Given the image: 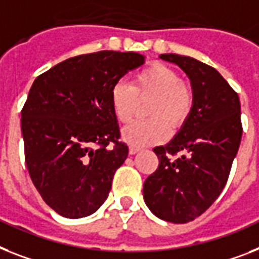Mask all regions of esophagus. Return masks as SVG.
Returning a JSON list of instances; mask_svg holds the SVG:
<instances>
[{
	"label": "esophagus",
	"mask_w": 259,
	"mask_h": 259,
	"mask_svg": "<svg viewBox=\"0 0 259 259\" xmlns=\"http://www.w3.org/2000/svg\"><path fill=\"white\" fill-rule=\"evenodd\" d=\"M139 151H140V148H139V147H134V145H131V147H130V155H135V153H138Z\"/></svg>",
	"instance_id": "esophagus-1"
}]
</instances>
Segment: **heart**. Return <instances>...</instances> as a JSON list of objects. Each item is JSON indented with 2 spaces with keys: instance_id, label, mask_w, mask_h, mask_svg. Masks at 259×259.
Here are the masks:
<instances>
[{
  "instance_id": "b5f03b06",
  "label": "heart",
  "mask_w": 259,
  "mask_h": 259,
  "mask_svg": "<svg viewBox=\"0 0 259 259\" xmlns=\"http://www.w3.org/2000/svg\"><path fill=\"white\" fill-rule=\"evenodd\" d=\"M111 107L120 123H128L140 102L148 100L145 114L149 119L131 123L123 130V139L132 145L164 142L169 127L180 130L193 110L194 93L180 74L164 63H152L135 74L131 84L119 82L111 90Z\"/></svg>"
}]
</instances>
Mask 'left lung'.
Returning a JSON list of instances; mask_svg holds the SVG:
<instances>
[{
    "label": "left lung",
    "instance_id": "obj_1",
    "mask_svg": "<svg viewBox=\"0 0 259 259\" xmlns=\"http://www.w3.org/2000/svg\"><path fill=\"white\" fill-rule=\"evenodd\" d=\"M160 58L191 79L194 104L176 136L153 148L159 166L144 181L143 196L156 217L187 224L217 200L229 179L242 136L240 98L211 66L185 55ZM177 153L182 156L173 159Z\"/></svg>",
    "mask_w": 259,
    "mask_h": 259
}]
</instances>
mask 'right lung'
Instances as JSON below:
<instances>
[{
  "mask_svg": "<svg viewBox=\"0 0 259 259\" xmlns=\"http://www.w3.org/2000/svg\"><path fill=\"white\" fill-rule=\"evenodd\" d=\"M144 65L138 53L98 51L68 58L37 76L21 111L25 161L44 201L66 219L106 201L128 156L111 90Z\"/></svg>",
  "mask_w": 259,
  "mask_h": 259,
  "instance_id": "obj_1",
  "label": "right lung"
}]
</instances>
